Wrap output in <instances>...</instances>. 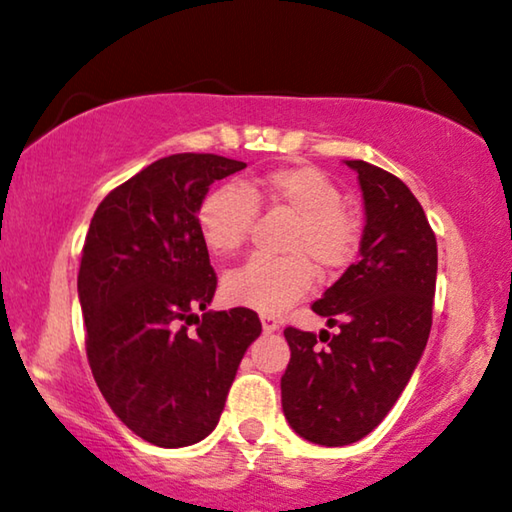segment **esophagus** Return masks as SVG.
<instances>
[{"instance_id":"esophagus-1","label":"esophagus","mask_w":512,"mask_h":512,"mask_svg":"<svg viewBox=\"0 0 512 512\" xmlns=\"http://www.w3.org/2000/svg\"><path fill=\"white\" fill-rule=\"evenodd\" d=\"M262 330L267 332H276L278 330V320L274 316H269V313H262Z\"/></svg>"}]
</instances>
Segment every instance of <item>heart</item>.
I'll list each match as a JSON object with an SVG mask.
<instances>
[{
  "mask_svg": "<svg viewBox=\"0 0 512 512\" xmlns=\"http://www.w3.org/2000/svg\"><path fill=\"white\" fill-rule=\"evenodd\" d=\"M257 210L295 217L281 260L257 257L224 276L227 302L260 313H281L311 290L320 276L344 271L356 260L363 236L360 217L342 203V189L323 170L297 163L245 177L238 187H217L196 208V229L217 257L243 250Z\"/></svg>",
  "mask_w": 512,
  "mask_h": 512,
  "instance_id": "obj_1",
  "label": "heart"
}]
</instances>
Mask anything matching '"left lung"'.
<instances>
[{
  "instance_id": "obj_1",
  "label": "left lung",
  "mask_w": 512,
  "mask_h": 512,
  "mask_svg": "<svg viewBox=\"0 0 512 512\" xmlns=\"http://www.w3.org/2000/svg\"><path fill=\"white\" fill-rule=\"evenodd\" d=\"M365 201L360 257L311 309L337 327H285L283 414L295 433L325 447L351 445L381 424L405 391L433 323L438 243L403 180L367 161H346Z\"/></svg>"
}]
</instances>
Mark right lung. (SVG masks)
Here are the masks:
<instances>
[{
	"label": "right lung",
	"instance_id": "1",
	"mask_svg": "<svg viewBox=\"0 0 512 512\" xmlns=\"http://www.w3.org/2000/svg\"><path fill=\"white\" fill-rule=\"evenodd\" d=\"M243 168L217 154L166 156L112 189L88 227L77 278L88 365L112 412L152 445L187 447L213 431L262 332L245 306L206 311L217 276L196 229L208 187Z\"/></svg>",
	"mask_w": 512,
	"mask_h": 512
}]
</instances>
